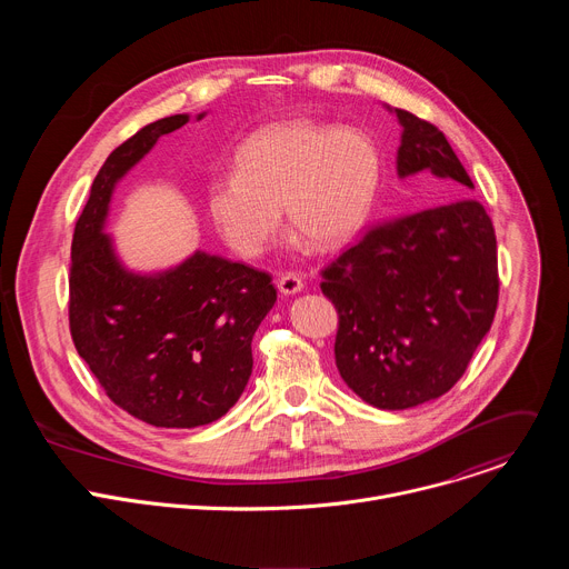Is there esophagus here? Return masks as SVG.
<instances>
[{"label":"esophagus","mask_w":569,"mask_h":569,"mask_svg":"<svg viewBox=\"0 0 569 569\" xmlns=\"http://www.w3.org/2000/svg\"><path fill=\"white\" fill-rule=\"evenodd\" d=\"M277 286H279V290H281L283 295H297V292H301L303 281H301V277H299V274H295V272H286V274H281V277H279Z\"/></svg>","instance_id":"esophagus-1"}]
</instances>
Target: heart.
Segmentation results:
<instances>
[{
    "label": "heart",
    "mask_w": 569,
    "mask_h": 569,
    "mask_svg": "<svg viewBox=\"0 0 569 569\" xmlns=\"http://www.w3.org/2000/svg\"><path fill=\"white\" fill-rule=\"evenodd\" d=\"M380 176L373 143L353 130L286 121L268 126L236 150V173L209 182L207 209L229 246L257 257L281 227L310 248L347 242L367 220Z\"/></svg>",
    "instance_id": "1"
}]
</instances>
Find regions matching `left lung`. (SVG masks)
I'll list each match as a JSON object with an SVG mask.
<instances>
[{
	"label": "left lung",
	"mask_w": 569,
	"mask_h": 569,
	"mask_svg": "<svg viewBox=\"0 0 569 569\" xmlns=\"http://www.w3.org/2000/svg\"><path fill=\"white\" fill-rule=\"evenodd\" d=\"M396 117L398 176L452 200L373 224L319 272L340 319L338 371L378 410L446 393L489 333L500 295L496 229L468 196L470 176L435 123L408 110Z\"/></svg>",
	"instance_id": "1"
}]
</instances>
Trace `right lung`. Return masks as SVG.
<instances>
[{
  "mask_svg": "<svg viewBox=\"0 0 569 569\" xmlns=\"http://www.w3.org/2000/svg\"><path fill=\"white\" fill-rule=\"evenodd\" d=\"M187 121H152L110 152L71 240L73 347L110 400L154 428H198L229 412L252 376V338L277 301L268 272L204 252L154 277L117 261L103 233L112 189Z\"/></svg>",
  "mask_w": 569,
  "mask_h": 569,
  "instance_id": "add662e5",
  "label": "right lung"
}]
</instances>
